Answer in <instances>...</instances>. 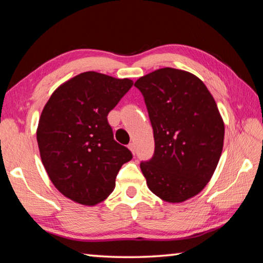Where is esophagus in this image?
Instances as JSON below:
<instances>
[{
  "label": "esophagus",
  "instance_id": "34e87169",
  "mask_svg": "<svg viewBox=\"0 0 263 263\" xmlns=\"http://www.w3.org/2000/svg\"><path fill=\"white\" fill-rule=\"evenodd\" d=\"M128 148H130L131 152L135 154L136 153V145H135V142H130V144H128Z\"/></svg>",
  "mask_w": 263,
  "mask_h": 263
}]
</instances>
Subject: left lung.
<instances>
[{
    "label": "left lung",
    "mask_w": 263,
    "mask_h": 263,
    "mask_svg": "<svg viewBox=\"0 0 263 263\" xmlns=\"http://www.w3.org/2000/svg\"><path fill=\"white\" fill-rule=\"evenodd\" d=\"M153 127L155 148L140 162L146 183L163 201L180 203L204 189L224 144V122L201 80L185 70L160 68L138 79Z\"/></svg>",
    "instance_id": "obj_1"
}]
</instances>
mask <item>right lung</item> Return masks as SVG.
I'll return each instance as SVG.
<instances>
[{"mask_svg": "<svg viewBox=\"0 0 263 263\" xmlns=\"http://www.w3.org/2000/svg\"><path fill=\"white\" fill-rule=\"evenodd\" d=\"M132 86L130 79L84 72L62 83L44 106L37 128L42 162L55 188L72 201H104L119 169L132 159L108 122Z\"/></svg>", "mask_w": 263, "mask_h": 263, "instance_id": "add662e5", "label": "right lung"}]
</instances>
